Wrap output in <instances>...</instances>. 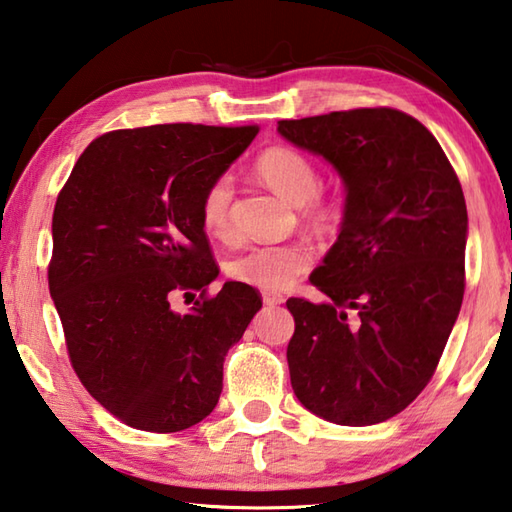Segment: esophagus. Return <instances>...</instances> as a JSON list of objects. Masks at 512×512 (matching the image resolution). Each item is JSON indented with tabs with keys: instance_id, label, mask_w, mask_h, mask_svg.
I'll return each instance as SVG.
<instances>
[{
	"instance_id": "esophagus-1",
	"label": "esophagus",
	"mask_w": 512,
	"mask_h": 512,
	"mask_svg": "<svg viewBox=\"0 0 512 512\" xmlns=\"http://www.w3.org/2000/svg\"><path fill=\"white\" fill-rule=\"evenodd\" d=\"M263 303L269 305V307H274V305L285 303V298L281 294H263Z\"/></svg>"
}]
</instances>
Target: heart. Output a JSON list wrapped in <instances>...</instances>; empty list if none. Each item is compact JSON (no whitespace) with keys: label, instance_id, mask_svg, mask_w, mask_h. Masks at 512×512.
<instances>
[{"label":"heart","instance_id":"heart-1","mask_svg":"<svg viewBox=\"0 0 512 512\" xmlns=\"http://www.w3.org/2000/svg\"><path fill=\"white\" fill-rule=\"evenodd\" d=\"M256 173L278 196L296 207H305V218L314 227L327 229L336 223L339 207L316 196L321 176L314 162L301 151L289 147L267 149L256 160ZM231 202H234L231 176L225 173L211 180L200 200L202 227L211 236L227 238L231 234ZM312 260V249L305 243L256 245L231 258L227 272L238 283L267 289V292H281L310 269Z\"/></svg>","mask_w":512,"mask_h":512}]
</instances>
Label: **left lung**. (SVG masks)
I'll list each match as a JSON object with an SVG mask.
<instances>
[{
  "label": "left lung",
  "mask_w": 512,
  "mask_h": 512,
  "mask_svg": "<svg viewBox=\"0 0 512 512\" xmlns=\"http://www.w3.org/2000/svg\"><path fill=\"white\" fill-rule=\"evenodd\" d=\"M294 147L330 162L345 187L339 238L289 298L296 399L339 426L406 410L435 374L464 301L468 211L435 136L397 109L281 120Z\"/></svg>",
  "instance_id": "left-lung-1"
}]
</instances>
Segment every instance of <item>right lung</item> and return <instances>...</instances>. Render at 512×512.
<instances>
[{
    "label": "right lung",
    "mask_w": 512,
    "mask_h": 512,
    "mask_svg": "<svg viewBox=\"0 0 512 512\" xmlns=\"http://www.w3.org/2000/svg\"><path fill=\"white\" fill-rule=\"evenodd\" d=\"M258 127H156L104 133L84 149L53 211L48 287L73 370L131 428L196 426L223 392V363L263 301L216 281L200 200ZM203 294L187 315L178 293Z\"/></svg>",
    "instance_id": "right-lung-1"
}]
</instances>
